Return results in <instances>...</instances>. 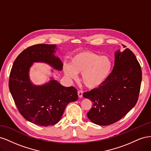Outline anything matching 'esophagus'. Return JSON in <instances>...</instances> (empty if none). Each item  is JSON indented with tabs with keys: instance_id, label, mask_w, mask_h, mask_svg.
<instances>
[{
	"instance_id": "obj_1",
	"label": "esophagus",
	"mask_w": 151,
	"mask_h": 151,
	"mask_svg": "<svg viewBox=\"0 0 151 151\" xmlns=\"http://www.w3.org/2000/svg\"><path fill=\"white\" fill-rule=\"evenodd\" d=\"M77 94H78V96L79 98H81L83 97V92L82 91H79L78 92H77Z\"/></svg>"
}]
</instances>
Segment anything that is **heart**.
<instances>
[{
    "mask_svg": "<svg viewBox=\"0 0 151 151\" xmlns=\"http://www.w3.org/2000/svg\"><path fill=\"white\" fill-rule=\"evenodd\" d=\"M112 67L109 57L89 51H81L71 58L70 65L63 64V70L70 79H76L77 74H82V81L87 88L96 89L108 80Z\"/></svg>",
    "mask_w": 151,
    "mask_h": 151,
    "instance_id": "obj_1",
    "label": "heart"
}]
</instances>
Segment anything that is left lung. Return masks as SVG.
I'll list each match as a JSON object with an SVG mask.
<instances>
[{"label": "left lung", "instance_id": "1", "mask_svg": "<svg viewBox=\"0 0 151 151\" xmlns=\"http://www.w3.org/2000/svg\"><path fill=\"white\" fill-rule=\"evenodd\" d=\"M142 81L140 65L129 48L115 52V65L108 80L99 88L83 94L93 102L87 113L96 125L106 126L120 120L134 107Z\"/></svg>", "mask_w": 151, "mask_h": 151}]
</instances>
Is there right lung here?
<instances>
[{"mask_svg": "<svg viewBox=\"0 0 151 151\" xmlns=\"http://www.w3.org/2000/svg\"><path fill=\"white\" fill-rule=\"evenodd\" d=\"M58 48L56 45L47 44L26 48L17 56L11 71L9 87L18 110L26 120L37 125L56 124L67 105L78 99L75 88L62 86L53 76L42 85H36L30 79L33 63H44L54 70H62L63 63L55 55Z\"/></svg>", "mask_w": 151, "mask_h": 151, "instance_id": "right-lung-1", "label": "right lung"}]
</instances>
